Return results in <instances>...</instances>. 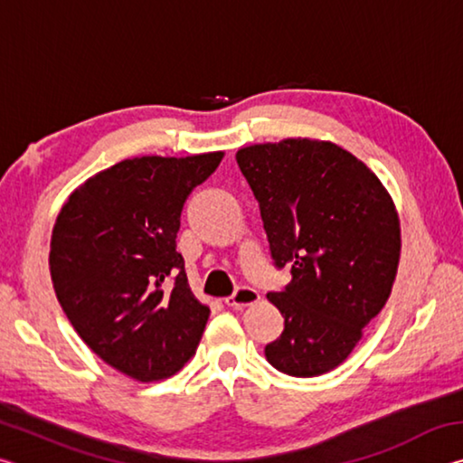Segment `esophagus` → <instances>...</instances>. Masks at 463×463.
I'll return each mask as SVG.
<instances>
[{"label":"esophagus","instance_id":"1","mask_svg":"<svg viewBox=\"0 0 463 463\" xmlns=\"http://www.w3.org/2000/svg\"><path fill=\"white\" fill-rule=\"evenodd\" d=\"M257 300H260V292L253 288L249 286H239L237 289H234L232 296L226 298V307L231 308H242V307H249V304H255Z\"/></svg>","mask_w":463,"mask_h":463}]
</instances>
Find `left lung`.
Here are the masks:
<instances>
[{"mask_svg": "<svg viewBox=\"0 0 463 463\" xmlns=\"http://www.w3.org/2000/svg\"><path fill=\"white\" fill-rule=\"evenodd\" d=\"M278 269L292 279L268 298L284 331L265 357L294 378L343 364L383 308L401 257L388 192L357 156L333 143L286 138L237 153Z\"/></svg>", "mask_w": 463, "mask_h": 463, "instance_id": "obj_1", "label": "left lung"}]
</instances>
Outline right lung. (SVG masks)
I'll use <instances>...</instances> for the list:
<instances>
[{
  "mask_svg": "<svg viewBox=\"0 0 463 463\" xmlns=\"http://www.w3.org/2000/svg\"><path fill=\"white\" fill-rule=\"evenodd\" d=\"M222 153L137 156L69 195L51 239L59 304L85 345L138 382L165 380L195 354L210 310L192 294L177 231Z\"/></svg>",
  "mask_w": 463,
  "mask_h": 463,
  "instance_id": "add662e5",
  "label": "right lung"
}]
</instances>
